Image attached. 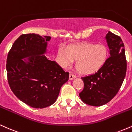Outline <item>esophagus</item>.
<instances>
[{
  "label": "esophagus",
  "mask_w": 132,
  "mask_h": 132,
  "mask_svg": "<svg viewBox=\"0 0 132 132\" xmlns=\"http://www.w3.org/2000/svg\"><path fill=\"white\" fill-rule=\"evenodd\" d=\"M76 78V75H73L72 73H70V75H69V80H72L74 79H75Z\"/></svg>",
  "instance_id": "obj_1"
}]
</instances>
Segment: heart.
I'll list each match as a JSON object with an SVG mask.
<instances>
[{"label": "heart", "mask_w": 132, "mask_h": 132, "mask_svg": "<svg viewBox=\"0 0 132 132\" xmlns=\"http://www.w3.org/2000/svg\"><path fill=\"white\" fill-rule=\"evenodd\" d=\"M61 64L67 68L76 61V67L82 75H90L102 67L108 56V50L104 45L84 43L72 45L66 50L61 47L58 50Z\"/></svg>", "instance_id": "1"}]
</instances>
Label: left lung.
Masks as SVG:
<instances>
[{
    "label": "left lung",
    "instance_id": "8db88e82",
    "mask_svg": "<svg viewBox=\"0 0 132 132\" xmlns=\"http://www.w3.org/2000/svg\"><path fill=\"white\" fill-rule=\"evenodd\" d=\"M105 39L110 57L96 72L81 78L84 87L79 97L89 105L101 106L111 101L119 92L126 75L127 61L122 39L110 31Z\"/></svg>",
    "mask_w": 132,
    "mask_h": 132
}]
</instances>
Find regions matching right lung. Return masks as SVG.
Here are the masks:
<instances>
[{"mask_svg": "<svg viewBox=\"0 0 132 132\" xmlns=\"http://www.w3.org/2000/svg\"><path fill=\"white\" fill-rule=\"evenodd\" d=\"M50 40V37L35 33L22 35L7 56L6 69L10 89L21 101L33 108L43 109L54 104L61 86L69 79V72L45 55Z\"/></svg>", "mask_w": 132, "mask_h": 132, "instance_id": "right-lung-1", "label": "right lung"}]
</instances>
